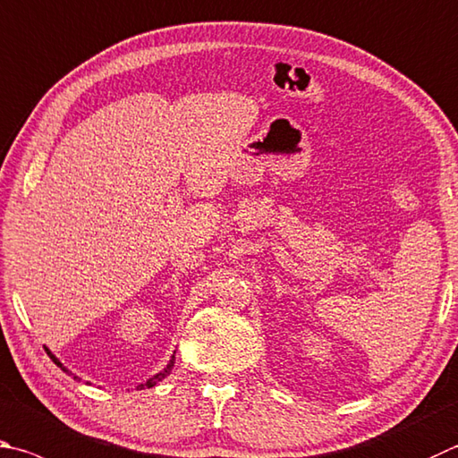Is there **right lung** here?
I'll return each mask as SVG.
<instances>
[{"label":"right lung","instance_id":"obj_1","mask_svg":"<svg viewBox=\"0 0 458 458\" xmlns=\"http://www.w3.org/2000/svg\"><path fill=\"white\" fill-rule=\"evenodd\" d=\"M46 352H47V356H49V359H52L55 364H57V367H60L64 372H68V374H72L68 369H65L64 367V364L60 362V360H57L55 359V356L52 354V352H49V348H46ZM172 367H174V356H172V360L168 362V367H165L162 372H157V374H154V377L152 378H148L146 382H144V385H138V388H152V386H156L157 385V382H160L162 378H165V377H168V374L172 372ZM73 378H78V377H73Z\"/></svg>","mask_w":458,"mask_h":458}]
</instances>
